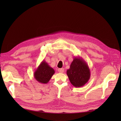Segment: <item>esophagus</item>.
Here are the masks:
<instances>
[{
	"mask_svg": "<svg viewBox=\"0 0 121 121\" xmlns=\"http://www.w3.org/2000/svg\"><path fill=\"white\" fill-rule=\"evenodd\" d=\"M58 72L60 73H63L64 72V68H60L58 69Z\"/></svg>",
	"mask_w": 121,
	"mask_h": 121,
	"instance_id": "1",
	"label": "esophagus"
}]
</instances>
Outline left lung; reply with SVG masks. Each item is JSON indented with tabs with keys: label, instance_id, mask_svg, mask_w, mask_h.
Segmentation results:
<instances>
[{
	"label": "left lung",
	"instance_id": "1",
	"mask_svg": "<svg viewBox=\"0 0 121 121\" xmlns=\"http://www.w3.org/2000/svg\"><path fill=\"white\" fill-rule=\"evenodd\" d=\"M71 83L78 88L85 85L90 78V69L86 61L81 57H75L67 71Z\"/></svg>",
	"mask_w": 121,
	"mask_h": 121
}]
</instances>
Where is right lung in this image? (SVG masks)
Instances as JSON below:
<instances>
[{"label": "right lung", "instance_id": "right-lung-1", "mask_svg": "<svg viewBox=\"0 0 121 121\" xmlns=\"http://www.w3.org/2000/svg\"><path fill=\"white\" fill-rule=\"evenodd\" d=\"M54 73V69L43 60L35 69L34 77L39 83L45 84L49 81Z\"/></svg>", "mask_w": 121, "mask_h": 121}]
</instances>
